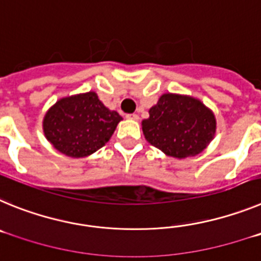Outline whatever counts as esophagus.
<instances>
[{
	"label": "esophagus",
	"mask_w": 261,
	"mask_h": 261,
	"mask_svg": "<svg viewBox=\"0 0 261 261\" xmlns=\"http://www.w3.org/2000/svg\"><path fill=\"white\" fill-rule=\"evenodd\" d=\"M125 117L129 120H135V121H137V120L140 119V117H138V115H136V114H129V115H126Z\"/></svg>",
	"instance_id": "34e87169"
}]
</instances>
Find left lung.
Segmentation results:
<instances>
[{
  "label": "left lung",
  "mask_w": 261,
  "mask_h": 261,
  "mask_svg": "<svg viewBox=\"0 0 261 261\" xmlns=\"http://www.w3.org/2000/svg\"><path fill=\"white\" fill-rule=\"evenodd\" d=\"M146 141L168 156L188 158L204 151L214 138V112L197 98L166 93L142 120Z\"/></svg>",
  "instance_id": "obj_1"
}]
</instances>
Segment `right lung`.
I'll return each instance as SVG.
<instances>
[{
	"label": "right lung",
	"instance_id": "right-lung-1",
	"mask_svg": "<svg viewBox=\"0 0 261 261\" xmlns=\"http://www.w3.org/2000/svg\"><path fill=\"white\" fill-rule=\"evenodd\" d=\"M123 117L106 107L95 91L59 99L45 112L43 132L60 153L71 158L91 155L105 146Z\"/></svg>",
	"mask_w": 261,
	"mask_h": 261
}]
</instances>
